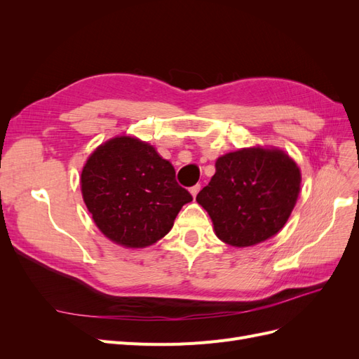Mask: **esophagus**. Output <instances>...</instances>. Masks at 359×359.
Returning <instances> with one entry per match:
<instances>
[{"label":"esophagus","instance_id":"1","mask_svg":"<svg viewBox=\"0 0 359 359\" xmlns=\"http://www.w3.org/2000/svg\"><path fill=\"white\" fill-rule=\"evenodd\" d=\"M199 190H201V186H199V184H196V186L190 187V193H191V196H193V198H196V194L199 193Z\"/></svg>","mask_w":359,"mask_h":359}]
</instances>
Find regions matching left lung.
<instances>
[{"instance_id":"8db88e82","label":"left lung","mask_w":359,"mask_h":359,"mask_svg":"<svg viewBox=\"0 0 359 359\" xmlns=\"http://www.w3.org/2000/svg\"><path fill=\"white\" fill-rule=\"evenodd\" d=\"M299 187V168L283 151L244 148L217 158L214 177L196 201L223 243L248 247L286 224Z\"/></svg>"}]
</instances>
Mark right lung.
Segmentation results:
<instances>
[{
	"mask_svg": "<svg viewBox=\"0 0 359 359\" xmlns=\"http://www.w3.org/2000/svg\"><path fill=\"white\" fill-rule=\"evenodd\" d=\"M82 196L97 227L111 241L142 248L173 226L191 194L175 180V169L154 147L118 136L97 148L81 175Z\"/></svg>",
	"mask_w": 359,
	"mask_h": 359,
	"instance_id": "obj_1",
	"label": "right lung"
}]
</instances>
